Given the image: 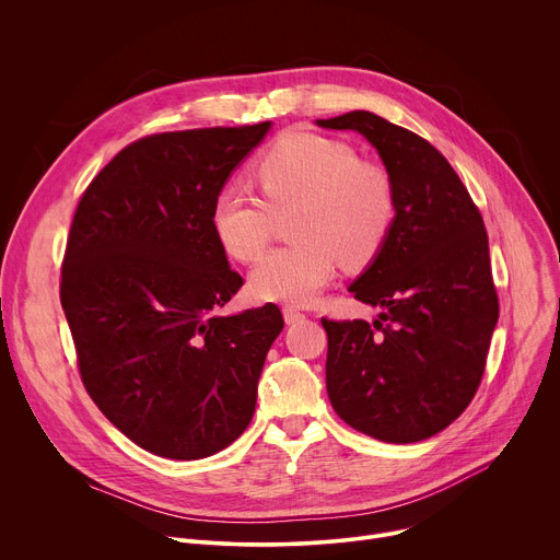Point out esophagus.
Listing matches in <instances>:
<instances>
[{
  "label": "esophagus",
  "mask_w": 560,
  "mask_h": 560,
  "mask_svg": "<svg viewBox=\"0 0 560 560\" xmlns=\"http://www.w3.org/2000/svg\"><path fill=\"white\" fill-rule=\"evenodd\" d=\"M283 318H285V324H288V326H294V324H301V322H303L305 314L288 305V307H283Z\"/></svg>",
  "instance_id": "34e87169"
}]
</instances>
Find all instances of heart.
<instances>
[{
	"mask_svg": "<svg viewBox=\"0 0 560 560\" xmlns=\"http://www.w3.org/2000/svg\"><path fill=\"white\" fill-rule=\"evenodd\" d=\"M264 199L238 184L217 190L210 225L223 253L253 261L268 246L275 214L290 210L294 244L268 253L250 275L259 301L307 305L335 277L339 259L359 268L383 248L396 219L392 175L341 141L312 130L283 132L257 162Z\"/></svg>",
	"mask_w": 560,
	"mask_h": 560,
	"instance_id": "1",
	"label": "heart"
}]
</instances>
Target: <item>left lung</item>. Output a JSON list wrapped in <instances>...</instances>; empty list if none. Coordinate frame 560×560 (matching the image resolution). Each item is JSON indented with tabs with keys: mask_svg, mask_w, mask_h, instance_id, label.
Masks as SVG:
<instances>
[{
	"mask_svg": "<svg viewBox=\"0 0 560 560\" xmlns=\"http://www.w3.org/2000/svg\"><path fill=\"white\" fill-rule=\"evenodd\" d=\"M316 126L361 132L396 186L394 225L350 285L383 312L374 324L322 318L330 404L372 439H430L469 406L499 322L483 217L447 159L412 130L368 110Z\"/></svg>",
	"mask_w": 560,
	"mask_h": 560,
	"instance_id": "obj_1",
	"label": "left lung"
}]
</instances>
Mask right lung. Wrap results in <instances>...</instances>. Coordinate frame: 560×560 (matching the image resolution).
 <instances>
[{"label":"right lung","mask_w":560,"mask_h":560,"mask_svg":"<svg viewBox=\"0 0 560 560\" xmlns=\"http://www.w3.org/2000/svg\"><path fill=\"white\" fill-rule=\"evenodd\" d=\"M270 126L137 139L74 210L59 296L79 374L104 417L156 456L206 458L253 421L283 316L275 303L217 316L244 279L210 208Z\"/></svg>","instance_id":"obj_1"}]
</instances>
